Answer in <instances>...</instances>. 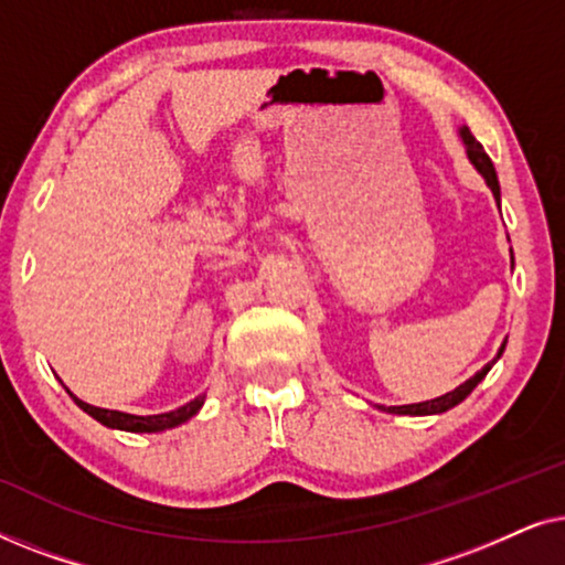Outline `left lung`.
Listing matches in <instances>:
<instances>
[{"label":"left lung","mask_w":565,"mask_h":565,"mask_svg":"<svg viewBox=\"0 0 565 565\" xmlns=\"http://www.w3.org/2000/svg\"><path fill=\"white\" fill-rule=\"evenodd\" d=\"M460 138H462V143H466V153H468L470 164H473V167L478 169V174L483 177L486 184H489L491 192H493V198H497V203H499V200H501V190H499V177H497V169H493V164H491L489 153L483 151V146L476 141L473 134H470L468 128H460ZM504 347H507V342L501 344V350H499L497 358H493V362H497V360L501 358V352H504ZM493 362H489V365H486L483 370H478V373H476L473 377H468V381L462 383V385H458V388H455V391L445 393V396H439V398H431V401H422V404H406V406H377V408H381V412H388V414H408V416H429V414H443V412H447V408L458 406L460 401H466V398L470 396V391H473L476 385L483 381L486 373H489Z\"/></svg>","instance_id":"1"}]
</instances>
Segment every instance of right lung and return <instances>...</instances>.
Returning a JSON list of instances; mask_svg holds the SVG:
<instances>
[{
    "label": "right lung",
    "instance_id": "1",
    "mask_svg": "<svg viewBox=\"0 0 565 565\" xmlns=\"http://www.w3.org/2000/svg\"><path fill=\"white\" fill-rule=\"evenodd\" d=\"M74 404L82 408V412H87L92 419H97L99 424H105V427L110 429H122V431H164V429H172V427H180L188 419H192L200 412V406H203L205 396H198L192 398L190 404H184L180 408H174V412H167V414H153V416H136V414H126V412H110V408H99V406H92L87 401L76 398L72 393Z\"/></svg>",
    "mask_w": 565,
    "mask_h": 565
}]
</instances>
